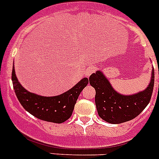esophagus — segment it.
Masks as SVG:
<instances>
[{
  "label": "esophagus",
  "instance_id": "1",
  "mask_svg": "<svg viewBox=\"0 0 159 159\" xmlns=\"http://www.w3.org/2000/svg\"><path fill=\"white\" fill-rule=\"evenodd\" d=\"M95 70H96L95 67H94V66H89V67L87 68L86 72H85V75H86L88 77L90 76V75H91V74H92V73L95 72Z\"/></svg>",
  "mask_w": 159,
  "mask_h": 159
}]
</instances>
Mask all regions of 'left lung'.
<instances>
[{"label": "left lung", "instance_id": "obj_1", "mask_svg": "<svg viewBox=\"0 0 159 159\" xmlns=\"http://www.w3.org/2000/svg\"><path fill=\"white\" fill-rule=\"evenodd\" d=\"M89 82L95 90V101L99 117L107 123L119 124L137 117L148 105L154 89V71L153 68L147 89L132 95L116 92L100 71L92 74Z\"/></svg>", "mask_w": 159, "mask_h": 159}]
</instances>
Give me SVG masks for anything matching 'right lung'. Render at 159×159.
<instances>
[{
  "mask_svg": "<svg viewBox=\"0 0 159 159\" xmlns=\"http://www.w3.org/2000/svg\"><path fill=\"white\" fill-rule=\"evenodd\" d=\"M12 80L16 97L25 110L40 120L55 123H62L71 117L79 95L89 82L88 78H84L62 95L44 97L28 92L20 85L15 74L14 65Z\"/></svg>",
  "mask_w": 159,
  "mask_h": 159,
  "instance_id": "obj_1",
  "label": "right lung"
}]
</instances>
